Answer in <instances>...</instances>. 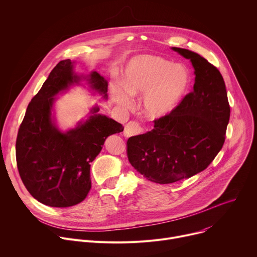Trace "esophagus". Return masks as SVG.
<instances>
[{
  "label": "esophagus",
  "mask_w": 257,
  "mask_h": 257,
  "mask_svg": "<svg viewBox=\"0 0 257 257\" xmlns=\"http://www.w3.org/2000/svg\"><path fill=\"white\" fill-rule=\"evenodd\" d=\"M143 127L141 126L140 123L136 122V121H130L128 123L125 124L124 126V132L123 135L125 137H132V136H136L139 135L143 132Z\"/></svg>",
  "instance_id": "obj_1"
}]
</instances>
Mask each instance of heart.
I'll return each instance as SVG.
<instances>
[{
	"label": "heart",
	"mask_w": 257,
	"mask_h": 257,
	"mask_svg": "<svg viewBox=\"0 0 257 257\" xmlns=\"http://www.w3.org/2000/svg\"><path fill=\"white\" fill-rule=\"evenodd\" d=\"M191 76L183 64L155 56H139L130 61L122 76V88L111 89L116 103L132 106V97H144L143 109L151 119H160L171 113L181 102L190 86Z\"/></svg>",
	"instance_id": "1"
}]
</instances>
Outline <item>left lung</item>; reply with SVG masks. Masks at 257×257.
Segmentation results:
<instances>
[{
    "mask_svg": "<svg viewBox=\"0 0 257 257\" xmlns=\"http://www.w3.org/2000/svg\"><path fill=\"white\" fill-rule=\"evenodd\" d=\"M194 69L193 91L154 128L126 142L132 166L150 181L168 184L206 169L224 142L230 105L224 79L206 59L188 49L172 47Z\"/></svg>",
    "mask_w": 257,
    "mask_h": 257,
    "instance_id": "8db88e82",
    "label": "left lung"
}]
</instances>
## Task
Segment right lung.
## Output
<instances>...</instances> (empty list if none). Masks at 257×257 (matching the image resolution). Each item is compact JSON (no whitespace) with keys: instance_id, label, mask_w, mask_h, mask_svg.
Masks as SVG:
<instances>
[{"instance_id":"1","label":"right lung","mask_w":257,"mask_h":257,"mask_svg":"<svg viewBox=\"0 0 257 257\" xmlns=\"http://www.w3.org/2000/svg\"><path fill=\"white\" fill-rule=\"evenodd\" d=\"M75 62L61 61L29 103L16 141V161L29 193L48 207L78 204L91 188L90 164L107 137L123 131L122 124L104 114L99 106L66 132L59 128L54 104L58 94L86 81L89 88L107 99L108 83L96 71L78 75Z\"/></svg>"}]
</instances>
